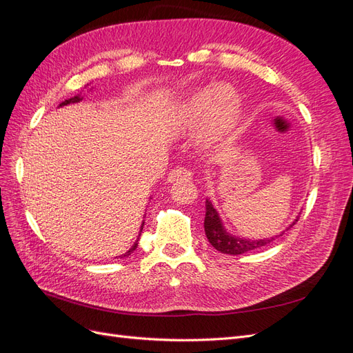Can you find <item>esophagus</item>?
Returning a JSON list of instances; mask_svg holds the SVG:
<instances>
[{
  "instance_id": "34e87169",
  "label": "esophagus",
  "mask_w": 353,
  "mask_h": 353,
  "mask_svg": "<svg viewBox=\"0 0 353 353\" xmlns=\"http://www.w3.org/2000/svg\"><path fill=\"white\" fill-rule=\"evenodd\" d=\"M191 178V172L185 168H176L172 169L168 175V183H176V181H187Z\"/></svg>"
}]
</instances>
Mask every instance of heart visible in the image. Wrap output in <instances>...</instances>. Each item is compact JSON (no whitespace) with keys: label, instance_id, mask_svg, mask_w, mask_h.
<instances>
[{"label":"heart","instance_id":"heart-1","mask_svg":"<svg viewBox=\"0 0 353 353\" xmlns=\"http://www.w3.org/2000/svg\"><path fill=\"white\" fill-rule=\"evenodd\" d=\"M241 116V101L231 85L215 82L183 95L169 114L170 131L190 135L201 131L206 147L225 143L236 132Z\"/></svg>","mask_w":353,"mask_h":353}]
</instances>
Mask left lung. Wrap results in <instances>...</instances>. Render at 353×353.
<instances>
[{
	"label": "left lung",
	"instance_id": "left-lung-1",
	"mask_svg": "<svg viewBox=\"0 0 353 353\" xmlns=\"http://www.w3.org/2000/svg\"><path fill=\"white\" fill-rule=\"evenodd\" d=\"M299 218L294 219V222L292 223L290 227H287V230H290L294 223L297 222ZM283 231L280 236L285 232ZM205 232L206 237L209 240V243L215 248L218 252L225 253V254H243L245 252H250L254 249H259L262 245L270 244L271 241H274L276 237L275 236L271 239H261V240H250V239H241L237 236H232L231 232L227 231L225 225L219 216L218 210L213 206V203L210 201V199H206V216H205Z\"/></svg>",
	"mask_w": 353,
	"mask_h": 353
}]
</instances>
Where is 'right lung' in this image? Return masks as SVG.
I'll list each match as a JSON object with an SVG mask.
<instances>
[{
    "instance_id": "add662e5",
    "label": "right lung",
    "mask_w": 353,
    "mask_h": 353,
    "mask_svg": "<svg viewBox=\"0 0 353 353\" xmlns=\"http://www.w3.org/2000/svg\"><path fill=\"white\" fill-rule=\"evenodd\" d=\"M82 95L81 94H78V95H74V97H72V99H68V100H65L63 103H60V105L59 108H63V105H69V104H74V103H79V101H82ZM143 227H144V222H141V227H140V234H138V239L135 240V243L132 244V248L128 250L126 253H123L122 256H119V258L122 259V258H128V256H130L131 253H134V250L137 249V245H138V240H140V236H141V231H143Z\"/></svg>"
}]
</instances>
